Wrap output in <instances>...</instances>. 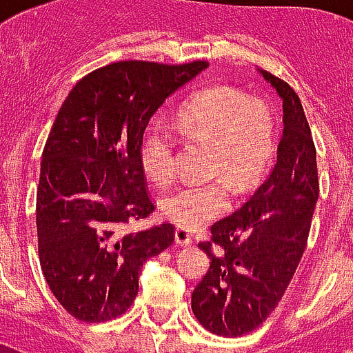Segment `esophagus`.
Wrapping results in <instances>:
<instances>
[{"mask_svg":"<svg viewBox=\"0 0 353 353\" xmlns=\"http://www.w3.org/2000/svg\"><path fill=\"white\" fill-rule=\"evenodd\" d=\"M174 236H176L177 245H181V247H183V245H190V243H192V236H190V232L187 228H181V226H177L176 234H174Z\"/></svg>","mask_w":353,"mask_h":353,"instance_id":"esophagus-1","label":"esophagus"}]
</instances>
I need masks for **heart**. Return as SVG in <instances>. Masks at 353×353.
<instances>
[{"mask_svg": "<svg viewBox=\"0 0 353 353\" xmlns=\"http://www.w3.org/2000/svg\"><path fill=\"white\" fill-rule=\"evenodd\" d=\"M179 127L190 138L215 145L211 172L223 174L237 189H247L262 176L275 148L270 112L230 88L200 91L179 112ZM176 145V130L163 119L151 121L143 130L140 161L157 183L174 176ZM228 203L230 189L224 181H190L166 192L161 208L181 228H196L224 213Z\"/></svg>", "mask_w": 353, "mask_h": 353, "instance_id": "heart-1", "label": "heart"}]
</instances>
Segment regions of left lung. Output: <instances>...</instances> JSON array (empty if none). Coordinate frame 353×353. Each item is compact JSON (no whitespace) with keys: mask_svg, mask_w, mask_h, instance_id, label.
I'll use <instances>...</instances> for the list:
<instances>
[{"mask_svg":"<svg viewBox=\"0 0 353 353\" xmlns=\"http://www.w3.org/2000/svg\"><path fill=\"white\" fill-rule=\"evenodd\" d=\"M283 101V137L275 166L258 190L200 243L211 265L192 292L198 322L221 336L254 331L275 310L296 273L318 202V166L310 127L288 83L258 69Z\"/></svg>","mask_w":353,"mask_h":353,"instance_id":"1","label":"left lung"}]
</instances>
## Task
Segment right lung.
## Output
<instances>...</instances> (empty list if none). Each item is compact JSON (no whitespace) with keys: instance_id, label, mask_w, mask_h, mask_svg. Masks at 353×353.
Here are the masks:
<instances>
[{"instance_id":"obj_1","label":"right lung","mask_w":353,"mask_h":353,"mask_svg":"<svg viewBox=\"0 0 353 353\" xmlns=\"http://www.w3.org/2000/svg\"><path fill=\"white\" fill-rule=\"evenodd\" d=\"M205 61H119L83 77L57 112L37 189L39 258L52 294L82 322L129 309L140 270L174 241L170 223L130 224L153 213L140 140L164 101Z\"/></svg>"}]
</instances>
